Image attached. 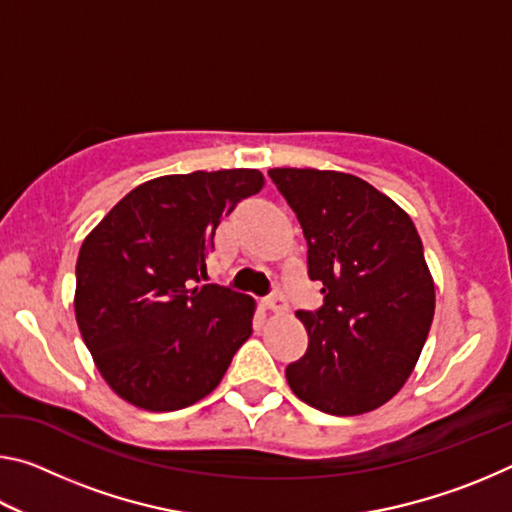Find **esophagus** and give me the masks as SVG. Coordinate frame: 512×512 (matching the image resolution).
<instances>
[{
  "label": "esophagus",
  "instance_id": "34e87169",
  "mask_svg": "<svg viewBox=\"0 0 512 512\" xmlns=\"http://www.w3.org/2000/svg\"><path fill=\"white\" fill-rule=\"evenodd\" d=\"M264 307L268 309V311H284L287 309V302H284V293H282V289H275L271 296H266L264 298Z\"/></svg>",
  "mask_w": 512,
  "mask_h": 512
}]
</instances>
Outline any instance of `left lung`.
<instances>
[{
    "mask_svg": "<svg viewBox=\"0 0 512 512\" xmlns=\"http://www.w3.org/2000/svg\"><path fill=\"white\" fill-rule=\"evenodd\" d=\"M307 239L323 305L298 311L307 352L291 391L329 415H359L400 391L427 341L436 291L418 230L402 207L341 171L271 169Z\"/></svg>",
    "mask_w": 512,
    "mask_h": 512,
    "instance_id": "left-lung-1",
    "label": "left lung"
}]
</instances>
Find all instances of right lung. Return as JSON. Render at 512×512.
Listing matches in <instances>:
<instances>
[{
  "instance_id": "obj_1",
  "label": "right lung",
  "mask_w": 512,
  "mask_h": 512,
  "mask_svg": "<svg viewBox=\"0 0 512 512\" xmlns=\"http://www.w3.org/2000/svg\"><path fill=\"white\" fill-rule=\"evenodd\" d=\"M257 169L160 176L126 194L83 241L76 323L103 379L146 411L210 395L253 332V298L201 284L214 230L257 194Z\"/></svg>"
}]
</instances>
